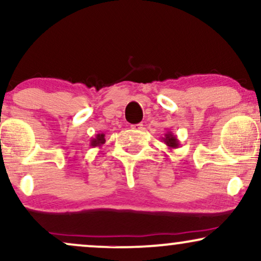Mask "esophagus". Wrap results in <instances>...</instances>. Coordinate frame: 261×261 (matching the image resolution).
<instances>
[{"label": "esophagus", "instance_id": "obj_1", "mask_svg": "<svg viewBox=\"0 0 261 261\" xmlns=\"http://www.w3.org/2000/svg\"><path fill=\"white\" fill-rule=\"evenodd\" d=\"M143 128L142 124H136V125H131V130L133 131H140Z\"/></svg>", "mask_w": 261, "mask_h": 261}]
</instances>
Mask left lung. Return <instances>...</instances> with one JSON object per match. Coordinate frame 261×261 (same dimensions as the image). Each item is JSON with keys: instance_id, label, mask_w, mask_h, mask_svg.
<instances>
[{"instance_id": "left-lung-1", "label": "left lung", "mask_w": 261, "mask_h": 261, "mask_svg": "<svg viewBox=\"0 0 261 261\" xmlns=\"http://www.w3.org/2000/svg\"><path fill=\"white\" fill-rule=\"evenodd\" d=\"M161 139L162 142H164V145H166L169 149L178 148L179 146H180V142H179V140L176 139V136L172 133V131H167V133L164 134V136L161 137Z\"/></svg>"}]
</instances>
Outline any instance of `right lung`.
Returning a JSON list of instances; mask_svg holds the SVG:
<instances>
[{
  "label": "right lung",
  "instance_id": "1",
  "mask_svg": "<svg viewBox=\"0 0 261 261\" xmlns=\"http://www.w3.org/2000/svg\"><path fill=\"white\" fill-rule=\"evenodd\" d=\"M104 143H106V135L104 134H97L95 137H92L91 140V146L93 148L101 147Z\"/></svg>",
  "mask_w": 261,
  "mask_h": 261
}]
</instances>
